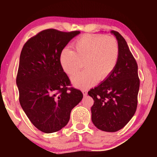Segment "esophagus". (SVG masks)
Instances as JSON below:
<instances>
[{
	"instance_id": "obj_1",
	"label": "esophagus",
	"mask_w": 157,
	"mask_h": 157,
	"mask_svg": "<svg viewBox=\"0 0 157 157\" xmlns=\"http://www.w3.org/2000/svg\"><path fill=\"white\" fill-rule=\"evenodd\" d=\"M82 93H83V95H84V96H86L87 94H88V90H87V89H86V88L82 89Z\"/></svg>"
}]
</instances>
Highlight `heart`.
I'll list each match as a JSON object with an SVG mask.
<instances>
[{"label":"heart","instance_id":"heart-1","mask_svg":"<svg viewBox=\"0 0 157 157\" xmlns=\"http://www.w3.org/2000/svg\"><path fill=\"white\" fill-rule=\"evenodd\" d=\"M74 50L63 49L60 55L63 70L73 75L83 67L86 69L72 77L78 87H86L103 81L115 69L119 58V46L115 37L102 34H86L73 44Z\"/></svg>","mask_w":157,"mask_h":157}]
</instances>
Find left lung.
<instances>
[{"mask_svg":"<svg viewBox=\"0 0 157 157\" xmlns=\"http://www.w3.org/2000/svg\"><path fill=\"white\" fill-rule=\"evenodd\" d=\"M111 33L118 40V63L111 75L88 94L94 100L93 123L102 131L114 132L123 128L136 112L140 79L136 61L125 39L118 32Z\"/></svg>","mask_w":157,"mask_h":157,"instance_id":"obj_1","label":"left lung"}]
</instances>
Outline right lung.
<instances>
[{
	"instance_id": "add662e5",
	"label": "right lung",
	"mask_w": 157,
	"mask_h": 157,
	"mask_svg": "<svg viewBox=\"0 0 157 157\" xmlns=\"http://www.w3.org/2000/svg\"><path fill=\"white\" fill-rule=\"evenodd\" d=\"M80 32L47 29L32 36L21 50L17 75L19 102L34 126L44 133L65 127L83 98L71 86L60 63L61 52Z\"/></svg>"
}]
</instances>
